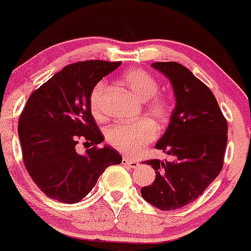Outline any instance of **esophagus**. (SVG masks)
I'll return each instance as SVG.
<instances>
[{
	"instance_id": "esophagus-1",
	"label": "esophagus",
	"mask_w": 251,
	"mask_h": 251,
	"mask_svg": "<svg viewBox=\"0 0 251 251\" xmlns=\"http://www.w3.org/2000/svg\"><path fill=\"white\" fill-rule=\"evenodd\" d=\"M122 163L125 164V166L130 167V168H137V167H138V164H139L138 162H137V161L132 160V159H128V157H123Z\"/></svg>"
}]
</instances>
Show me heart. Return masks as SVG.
Instances as JSON below:
<instances>
[{
	"label": "heart",
	"instance_id": "b5f03b06",
	"mask_svg": "<svg viewBox=\"0 0 251 251\" xmlns=\"http://www.w3.org/2000/svg\"><path fill=\"white\" fill-rule=\"evenodd\" d=\"M125 83L130 92L139 101H146V111L159 121H166L170 116V105L166 99L156 96L159 83L153 75L144 70H133L125 74ZM106 90V81L95 84L90 94V108L96 118L101 114L102 96ZM156 137V128L150 120H140L133 123H121L111 126L106 138L113 149L120 152L135 155Z\"/></svg>",
	"mask_w": 251,
	"mask_h": 251
}]
</instances>
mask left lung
<instances>
[{"label": "left lung", "mask_w": 251, "mask_h": 251, "mask_svg": "<svg viewBox=\"0 0 251 251\" xmlns=\"http://www.w3.org/2000/svg\"><path fill=\"white\" fill-rule=\"evenodd\" d=\"M152 67L169 78L176 97L170 123L155 149L176 160L147 161L156 176L140 192L154 207L175 210L197 200L221 173L227 122L210 89L190 70L175 61L153 63Z\"/></svg>", "instance_id": "obj_1"}]
</instances>
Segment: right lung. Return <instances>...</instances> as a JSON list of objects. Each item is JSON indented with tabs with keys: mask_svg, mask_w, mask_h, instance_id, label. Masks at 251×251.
Returning a JSON list of instances; mask_svg holds the SVG:
<instances>
[{
	"mask_svg": "<svg viewBox=\"0 0 251 251\" xmlns=\"http://www.w3.org/2000/svg\"><path fill=\"white\" fill-rule=\"evenodd\" d=\"M120 65L104 60L67 65L29 96L20 114L18 135L26 170L47 197L76 203L106 168L122 162L114 149L97 147L104 137L89 101L95 84ZM80 139L94 147L78 154L75 147Z\"/></svg>",
	"mask_w": 251,
	"mask_h": 251,
	"instance_id": "obj_1",
	"label": "right lung"
}]
</instances>
